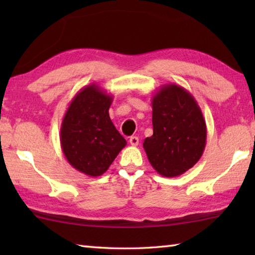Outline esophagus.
Wrapping results in <instances>:
<instances>
[{"instance_id":"obj_1","label":"esophagus","mask_w":255,"mask_h":255,"mask_svg":"<svg viewBox=\"0 0 255 255\" xmlns=\"http://www.w3.org/2000/svg\"><path fill=\"white\" fill-rule=\"evenodd\" d=\"M129 143H130L131 146H137L138 143H139V139H138V137L136 136H131L129 138Z\"/></svg>"}]
</instances>
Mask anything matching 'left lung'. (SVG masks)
I'll return each mask as SVG.
<instances>
[{
    "mask_svg": "<svg viewBox=\"0 0 255 255\" xmlns=\"http://www.w3.org/2000/svg\"><path fill=\"white\" fill-rule=\"evenodd\" d=\"M153 135L143 147L155 171L166 178L187 172L205 150L207 127L196 99L184 88L165 84L152 98Z\"/></svg>",
    "mask_w": 255,
    "mask_h": 255,
    "instance_id": "obj_1",
    "label": "left lung"
}]
</instances>
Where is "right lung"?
I'll use <instances>...</instances> for the list:
<instances>
[{"instance_id":"add662e5","label":"right lung","mask_w":255,"mask_h":255,"mask_svg":"<svg viewBox=\"0 0 255 255\" xmlns=\"http://www.w3.org/2000/svg\"><path fill=\"white\" fill-rule=\"evenodd\" d=\"M111 94L97 84L72 99L60 127V146L67 162L89 176L102 175L127 141L112 124Z\"/></svg>"}]
</instances>
